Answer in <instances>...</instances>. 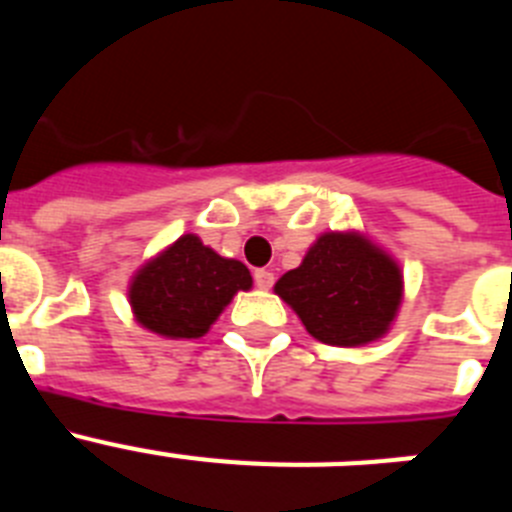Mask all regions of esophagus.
<instances>
[{
	"label": "esophagus",
	"instance_id": "esophagus-1",
	"mask_svg": "<svg viewBox=\"0 0 512 512\" xmlns=\"http://www.w3.org/2000/svg\"><path fill=\"white\" fill-rule=\"evenodd\" d=\"M253 282H256V287L259 289H271V284H274V274H271L269 269H256L253 271Z\"/></svg>",
	"mask_w": 512,
	"mask_h": 512
}]
</instances>
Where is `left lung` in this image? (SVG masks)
Wrapping results in <instances>:
<instances>
[{
    "mask_svg": "<svg viewBox=\"0 0 512 512\" xmlns=\"http://www.w3.org/2000/svg\"><path fill=\"white\" fill-rule=\"evenodd\" d=\"M274 292L300 315L312 338L364 346L390 330L402 302V271L359 233H323Z\"/></svg>",
    "mask_w": 512,
    "mask_h": 512,
    "instance_id": "1",
    "label": "left lung"
}]
</instances>
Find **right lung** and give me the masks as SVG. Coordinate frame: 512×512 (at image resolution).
Masks as SVG:
<instances>
[{
	"mask_svg": "<svg viewBox=\"0 0 512 512\" xmlns=\"http://www.w3.org/2000/svg\"><path fill=\"white\" fill-rule=\"evenodd\" d=\"M251 284L246 264L223 259L187 233L135 274L128 297L143 328L166 338H200L235 292Z\"/></svg>",
	"mask_w": 512,
	"mask_h": 512,
	"instance_id": "add662e5",
	"label": "right lung"
}]
</instances>
